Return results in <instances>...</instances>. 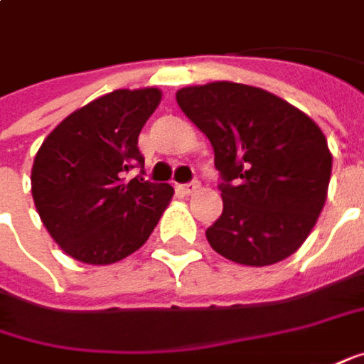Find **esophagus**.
Returning <instances> with one entry per match:
<instances>
[{
	"label": "esophagus",
	"instance_id": "1",
	"mask_svg": "<svg viewBox=\"0 0 364 364\" xmlns=\"http://www.w3.org/2000/svg\"><path fill=\"white\" fill-rule=\"evenodd\" d=\"M197 189H199V181H191V183H185V185H179V191L185 195L195 193Z\"/></svg>",
	"mask_w": 364,
	"mask_h": 364
}]
</instances>
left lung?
I'll use <instances>...</instances> for the list:
<instances>
[{"label": "left lung", "mask_w": 364, "mask_h": 364, "mask_svg": "<svg viewBox=\"0 0 364 364\" xmlns=\"http://www.w3.org/2000/svg\"><path fill=\"white\" fill-rule=\"evenodd\" d=\"M177 105L205 132L220 171L223 211L207 242L244 266L292 256L326 201L332 155L318 124L256 86L211 82L177 92Z\"/></svg>", "instance_id": "1"}]
</instances>
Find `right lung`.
<instances>
[{"label": "right lung", "instance_id": "obj_1", "mask_svg": "<svg viewBox=\"0 0 364 364\" xmlns=\"http://www.w3.org/2000/svg\"><path fill=\"white\" fill-rule=\"evenodd\" d=\"M161 90H114L78 108L46 136L32 167V195L46 230L68 256L105 266L149 240L173 197L144 173L139 134Z\"/></svg>", "mask_w": 364, "mask_h": 364}]
</instances>
